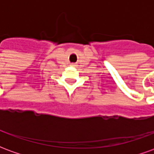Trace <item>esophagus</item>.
Instances as JSON below:
<instances>
[{
    "label": "esophagus",
    "mask_w": 154,
    "mask_h": 154,
    "mask_svg": "<svg viewBox=\"0 0 154 154\" xmlns=\"http://www.w3.org/2000/svg\"><path fill=\"white\" fill-rule=\"evenodd\" d=\"M71 66H72V67H75V66H76V64H75V63H71Z\"/></svg>",
    "instance_id": "34e87169"
}]
</instances>
